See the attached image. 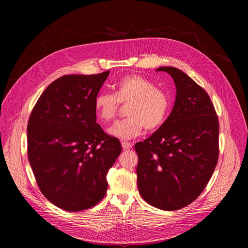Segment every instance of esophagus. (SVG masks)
<instances>
[{
  "label": "esophagus",
  "mask_w": 248,
  "mask_h": 248,
  "mask_svg": "<svg viewBox=\"0 0 248 248\" xmlns=\"http://www.w3.org/2000/svg\"><path fill=\"white\" fill-rule=\"evenodd\" d=\"M122 146H123V148H124V150H128V149H130V148L132 147V143L126 142V141H123V142H122Z\"/></svg>",
  "instance_id": "obj_1"
}]
</instances>
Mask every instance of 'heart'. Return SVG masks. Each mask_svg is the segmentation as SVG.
<instances>
[{"mask_svg":"<svg viewBox=\"0 0 248 248\" xmlns=\"http://www.w3.org/2000/svg\"><path fill=\"white\" fill-rule=\"evenodd\" d=\"M115 94L100 92L94 98V110L104 123L113 121L120 104L127 105V119L117 123L109 133L121 139H131L146 131L159 129L165 123L170 106L169 95L157 88L155 83L139 75L122 78L115 85Z\"/></svg>","mask_w":248,"mask_h":248,"instance_id":"obj_1","label":"heart"}]
</instances>
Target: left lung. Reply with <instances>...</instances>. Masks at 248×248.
Here are the masks:
<instances>
[{
  "label": "left lung",
  "mask_w": 248,
  "mask_h": 248,
  "mask_svg": "<svg viewBox=\"0 0 248 248\" xmlns=\"http://www.w3.org/2000/svg\"><path fill=\"white\" fill-rule=\"evenodd\" d=\"M176 96L164 124L134 146L140 195L150 205L182 209L206 187L219 157V121L207 92L181 69L161 66Z\"/></svg>",
  "instance_id": "left-lung-1"
}]
</instances>
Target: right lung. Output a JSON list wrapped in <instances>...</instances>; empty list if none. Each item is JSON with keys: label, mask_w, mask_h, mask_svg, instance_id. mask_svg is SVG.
<instances>
[{"label": "right lung", "mask_w": 248, "mask_h": 248, "mask_svg": "<svg viewBox=\"0 0 248 248\" xmlns=\"http://www.w3.org/2000/svg\"><path fill=\"white\" fill-rule=\"evenodd\" d=\"M109 74L56 79L28 121L27 154L36 183L51 203L65 211H82L104 198L106 175L122 152L120 140L96 123L93 106Z\"/></svg>", "instance_id": "1"}]
</instances>
